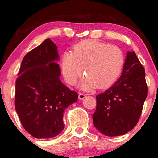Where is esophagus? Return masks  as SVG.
I'll return each mask as SVG.
<instances>
[{
  "label": "esophagus",
  "mask_w": 158,
  "mask_h": 158,
  "mask_svg": "<svg viewBox=\"0 0 158 158\" xmlns=\"http://www.w3.org/2000/svg\"><path fill=\"white\" fill-rule=\"evenodd\" d=\"M85 96H86V94H83V93H80L78 95V98L79 99H81V100H83V99L85 98Z\"/></svg>",
  "instance_id": "obj_1"
}]
</instances>
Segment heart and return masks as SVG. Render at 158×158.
<instances>
[{"instance_id":"obj_1","label":"heart","mask_w":158,"mask_h":158,"mask_svg":"<svg viewBox=\"0 0 158 158\" xmlns=\"http://www.w3.org/2000/svg\"><path fill=\"white\" fill-rule=\"evenodd\" d=\"M124 57L122 49L113 44L96 40H85L74 46L72 52L62 55L60 65L64 78L68 84L75 85L83 73L86 74L81 83L83 89L111 86L122 73Z\"/></svg>"}]
</instances>
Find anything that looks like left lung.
Masks as SVG:
<instances>
[{"mask_svg":"<svg viewBox=\"0 0 158 158\" xmlns=\"http://www.w3.org/2000/svg\"><path fill=\"white\" fill-rule=\"evenodd\" d=\"M148 96L144 67L135 52H128L119 79L97 95L93 114L96 128L107 137L123 135L139 121Z\"/></svg>","mask_w":158,"mask_h":158,"instance_id":"1","label":"left lung"}]
</instances>
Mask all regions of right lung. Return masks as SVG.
<instances>
[{
  "label": "right lung",
  "mask_w": 158,
  "mask_h": 158,
  "mask_svg": "<svg viewBox=\"0 0 158 158\" xmlns=\"http://www.w3.org/2000/svg\"><path fill=\"white\" fill-rule=\"evenodd\" d=\"M57 47L47 39L23 57L16 81L15 109L25 130L35 138H52L64 128V109L78 95L62 84Z\"/></svg>",
  "instance_id": "obj_1"
}]
</instances>
